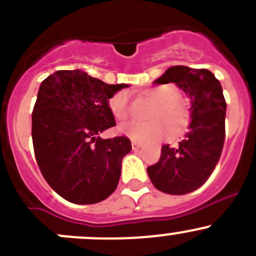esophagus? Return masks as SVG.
<instances>
[{"label":"esophagus","instance_id":"1","mask_svg":"<svg viewBox=\"0 0 256 256\" xmlns=\"http://www.w3.org/2000/svg\"><path fill=\"white\" fill-rule=\"evenodd\" d=\"M142 147V143H140V142H137V140H132V148L133 150H138V148H140Z\"/></svg>","mask_w":256,"mask_h":256}]
</instances>
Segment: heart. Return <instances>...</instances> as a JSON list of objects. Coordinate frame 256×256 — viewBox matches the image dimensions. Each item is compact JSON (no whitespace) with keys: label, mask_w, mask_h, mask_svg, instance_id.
Here are the masks:
<instances>
[{"label":"heart","mask_w":256,"mask_h":256,"mask_svg":"<svg viewBox=\"0 0 256 256\" xmlns=\"http://www.w3.org/2000/svg\"><path fill=\"white\" fill-rule=\"evenodd\" d=\"M143 96L156 103L150 114L153 120L148 123H126L122 124L118 130L128 136L132 140L146 142V140H160L172 132L178 133L190 122V113L186 106L180 102L181 94L172 85H160L150 88L143 92ZM109 110L114 119L124 122L130 118V106L126 92H118L108 100Z\"/></svg>","instance_id":"1"}]
</instances>
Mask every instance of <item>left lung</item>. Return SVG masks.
<instances>
[{
	"instance_id": "1",
	"label": "left lung",
	"mask_w": 256,
	"mask_h": 256,
	"mask_svg": "<svg viewBox=\"0 0 256 256\" xmlns=\"http://www.w3.org/2000/svg\"><path fill=\"white\" fill-rule=\"evenodd\" d=\"M176 82L191 99L190 130L177 148L163 146L147 168L153 186L168 194H186L202 186L215 170L225 142L226 102L222 88L208 69L171 66L154 84Z\"/></svg>"
}]
</instances>
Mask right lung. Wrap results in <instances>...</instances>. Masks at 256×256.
<instances>
[{
  "label": "right lung",
  "mask_w": 256,
  "mask_h": 256,
  "mask_svg": "<svg viewBox=\"0 0 256 256\" xmlns=\"http://www.w3.org/2000/svg\"><path fill=\"white\" fill-rule=\"evenodd\" d=\"M126 86L82 70H59L41 82L32 112L36 162L51 188L69 202H100L118 186L130 140L98 134L116 126L108 100Z\"/></svg>",
  "instance_id": "right-lung-1"
}]
</instances>
